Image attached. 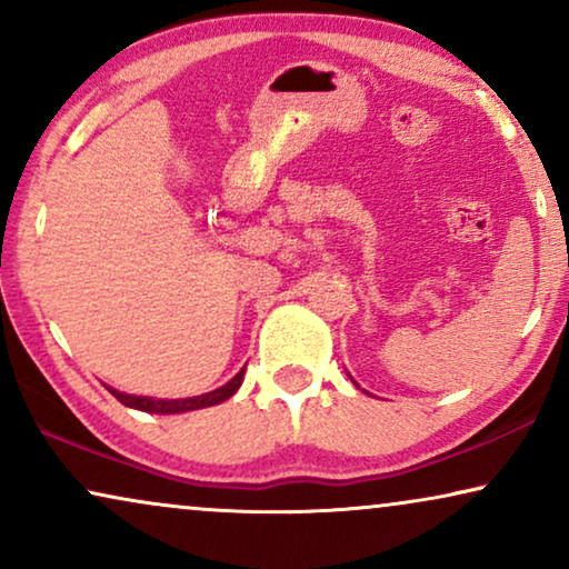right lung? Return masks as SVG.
<instances>
[{
  "mask_svg": "<svg viewBox=\"0 0 569 569\" xmlns=\"http://www.w3.org/2000/svg\"><path fill=\"white\" fill-rule=\"evenodd\" d=\"M243 372L246 368L238 372L236 378L228 380V383L214 388V391L201 393V396H191V399H150V396H131V393H121L116 388H108L116 399H119L123 407L129 409H139L147 411V415H181V411H193V409H204V407H214V403L228 401L232 393L238 391L240 383H243Z\"/></svg>",
  "mask_w": 569,
  "mask_h": 569,
  "instance_id": "right-lung-1",
  "label": "right lung"
}]
</instances>
